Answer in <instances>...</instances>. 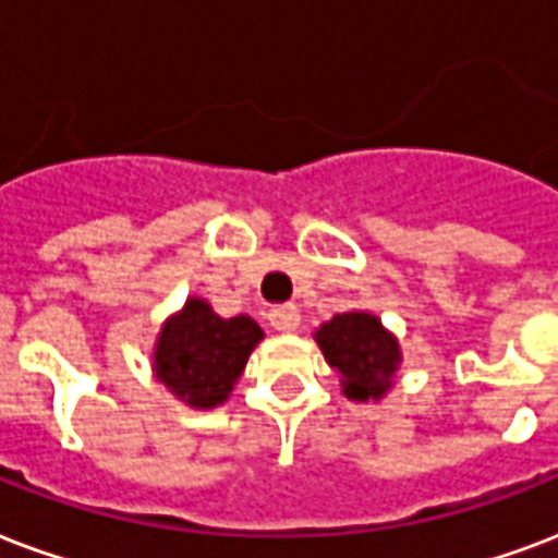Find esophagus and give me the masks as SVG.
Here are the masks:
<instances>
[{
  "label": "esophagus",
  "mask_w": 558,
  "mask_h": 558,
  "mask_svg": "<svg viewBox=\"0 0 558 558\" xmlns=\"http://www.w3.org/2000/svg\"><path fill=\"white\" fill-rule=\"evenodd\" d=\"M269 325L280 333H292L301 325V313H298L295 304H278V307L269 310Z\"/></svg>",
  "instance_id": "34e87169"
}]
</instances>
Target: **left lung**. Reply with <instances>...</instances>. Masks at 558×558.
Instances as JSON below:
<instances>
[{"label":"left lung","instance_id":"left-lung-1","mask_svg":"<svg viewBox=\"0 0 558 558\" xmlns=\"http://www.w3.org/2000/svg\"><path fill=\"white\" fill-rule=\"evenodd\" d=\"M316 342L327 363L342 374V389L351 401H377L392 386L401 351L368 313H339L318 327Z\"/></svg>","mask_w":558,"mask_h":558}]
</instances>
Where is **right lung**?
Instances as JSON below:
<instances>
[{"label": "right lung", "mask_w": 558, "mask_h": 558, "mask_svg": "<svg viewBox=\"0 0 558 558\" xmlns=\"http://www.w3.org/2000/svg\"><path fill=\"white\" fill-rule=\"evenodd\" d=\"M260 339L263 330L254 318H222L207 301L190 298L160 330L155 372L181 401L210 410L228 398Z\"/></svg>", "instance_id": "right-lung-1"}]
</instances>
